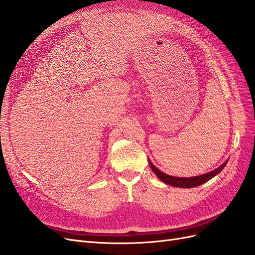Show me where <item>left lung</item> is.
<instances>
[{"mask_svg":"<svg viewBox=\"0 0 255 255\" xmlns=\"http://www.w3.org/2000/svg\"><path fill=\"white\" fill-rule=\"evenodd\" d=\"M228 160L226 163H223L220 167L216 168L215 170L202 174V175H198V176H192V177H176V176H172V175H168L164 172H161L160 170L154 166L151 160H149V164L150 167L153 170V172L157 175L158 179L160 181H163L164 183L168 184V185H171V186H175V187H182V188H192V187H197L200 186V185H202L203 183L210 181L212 177H214L215 175H217L225 166L227 165Z\"/></svg>","mask_w":255,"mask_h":255,"instance_id":"1","label":"left lung"}]
</instances>
